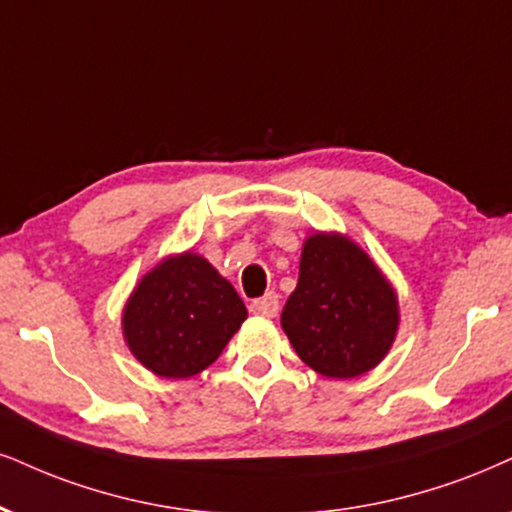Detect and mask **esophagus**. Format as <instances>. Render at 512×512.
<instances>
[{"label": "esophagus", "mask_w": 512, "mask_h": 512, "mask_svg": "<svg viewBox=\"0 0 512 512\" xmlns=\"http://www.w3.org/2000/svg\"><path fill=\"white\" fill-rule=\"evenodd\" d=\"M277 311H280V296L275 292L263 294L261 299H256L254 304H251V313L263 315V318H275Z\"/></svg>", "instance_id": "1"}]
</instances>
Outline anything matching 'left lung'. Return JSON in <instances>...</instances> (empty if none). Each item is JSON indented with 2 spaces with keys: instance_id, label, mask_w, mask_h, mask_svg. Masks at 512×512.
I'll list each match as a JSON object with an SVG mask.
<instances>
[{
  "instance_id": "left-lung-1",
  "label": "left lung",
  "mask_w": 512,
  "mask_h": 512,
  "mask_svg": "<svg viewBox=\"0 0 512 512\" xmlns=\"http://www.w3.org/2000/svg\"><path fill=\"white\" fill-rule=\"evenodd\" d=\"M396 327V294L375 263L342 235L308 237L299 285L282 308L301 361L325 377H358L387 356Z\"/></svg>"
}]
</instances>
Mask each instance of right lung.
I'll return each mask as SVG.
<instances>
[{"instance_id": "right-lung-1", "label": "right lung", "mask_w": 512, "mask_h": 512, "mask_svg": "<svg viewBox=\"0 0 512 512\" xmlns=\"http://www.w3.org/2000/svg\"><path fill=\"white\" fill-rule=\"evenodd\" d=\"M244 320L235 287L206 258L182 254L142 277L123 311V334L144 368L182 380L216 361Z\"/></svg>"}]
</instances>
